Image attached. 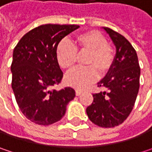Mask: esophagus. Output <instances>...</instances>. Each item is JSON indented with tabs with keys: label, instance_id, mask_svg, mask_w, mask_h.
<instances>
[{
	"label": "esophagus",
	"instance_id": "1",
	"mask_svg": "<svg viewBox=\"0 0 152 152\" xmlns=\"http://www.w3.org/2000/svg\"><path fill=\"white\" fill-rule=\"evenodd\" d=\"M83 93V91H81V90H76V96H80L81 94Z\"/></svg>",
	"mask_w": 152,
	"mask_h": 152
}]
</instances>
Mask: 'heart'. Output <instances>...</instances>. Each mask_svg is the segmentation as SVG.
<instances>
[{
    "label": "heart",
    "mask_w": 152,
    "mask_h": 152,
    "mask_svg": "<svg viewBox=\"0 0 152 152\" xmlns=\"http://www.w3.org/2000/svg\"><path fill=\"white\" fill-rule=\"evenodd\" d=\"M86 54L83 59L85 68L76 69L65 76V83L77 89H83L95 82L99 76L106 75L114 62V52L106 43V39L97 31L79 33L72 45L62 41L56 48V58L60 67L67 71L76 67L77 56Z\"/></svg>",
    "instance_id": "1"
}]
</instances>
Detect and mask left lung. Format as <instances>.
I'll list each match as a JSON object with an SVG mask.
<instances>
[{
	"label": "left lung",
	"instance_id": "1",
	"mask_svg": "<svg viewBox=\"0 0 152 152\" xmlns=\"http://www.w3.org/2000/svg\"><path fill=\"white\" fill-rule=\"evenodd\" d=\"M103 29L116 47V54L113 67L98 83L106 91L92 95L93 102L86 108V113L94 124L113 128L121 124L134 107L141 72L137 52L129 40L110 28Z\"/></svg>",
	"mask_w": 152,
	"mask_h": 152
}]
</instances>
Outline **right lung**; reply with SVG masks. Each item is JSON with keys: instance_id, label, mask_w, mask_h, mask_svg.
Here are the masks:
<instances>
[{"instance_id": "right-lung-1", "label": "right lung", "mask_w": 152, "mask_h": 152, "mask_svg": "<svg viewBox=\"0 0 152 152\" xmlns=\"http://www.w3.org/2000/svg\"><path fill=\"white\" fill-rule=\"evenodd\" d=\"M78 28L43 24L23 35L14 48L11 85L15 100L23 115L36 124L47 126L60 121L76 96L73 88H52L63 76L56 58L58 44Z\"/></svg>"}]
</instances>
